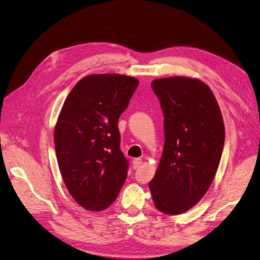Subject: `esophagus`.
<instances>
[{"instance_id":"obj_1","label":"esophagus","mask_w":260,"mask_h":260,"mask_svg":"<svg viewBox=\"0 0 260 260\" xmlns=\"http://www.w3.org/2000/svg\"><path fill=\"white\" fill-rule=\"evenodd\" d=\"M141 164H142V160L140 159V157H137V159H135L134 161H132V167H134V169L140 168Z\"/></svg>"}]
</instances>
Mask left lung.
Listing matches in <instances>:
<instances>
[{
    "label": "left lung",
    "instance_id": "8db88e82",
    "mask_svg": "<svg viewBox=\"0 0 260 260\" xmlns=\"http://www.w3.org/2000/svg\"><path fill=\"white\" fill-rule=\"evenodd\" d=\"M164 117V148L149 187L157 210L179 215L203 198L223 153L225 128L213 92L187 77L152 81Z\"/></svg>",
    "mask_w": 260,
    "mask_h": 260
}]
</instances>
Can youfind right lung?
Returning a JSON list of instances; mask_svg holds the SVG:
<instances>
[{
  "label": "right lung",
  "mask_w": 260,
  "mask_h": 260,
  "mask_svg": "<svg viewBox=\"0 0 260 260\" xmlns=\"http://www.w3.org/2000/svg\"><path fill=\"white\" fill-rule=\"evenodd\" d=\"M138 85L129 76L89 75L62 105L54 135L57 162L68 192L86 210H106L126 179L118 119Z\"/></svg>",
  "instance_id": "obj_1"
}]
</instances>
